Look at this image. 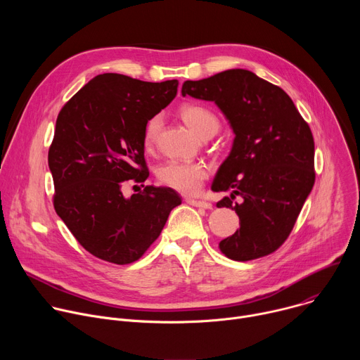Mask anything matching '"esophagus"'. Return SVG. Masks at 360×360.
Listing matches in <instances>:
<instances>
[{
    "mask_svg": "<svg viewBox=\"0 0 360 360\" xmlns=\"http://www.w3.org/2000/svg\"><path fill=\"white\" fill-rule=\"evenodd\" d=\"M185 200H186V203L192 205V207L203 208V210H212V203H211V202H207V200H199V199H192V198H186Z\"/></svg>",
    "mask_w": 360,
    "mask_h": 360,
    "instance_id": "obj_1",
    "label": "esophagus"
}]
</instances>
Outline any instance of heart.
I'll list each match as a JSON object with an SVG mask.
<instances>
[{"label":"heart","mask_w":360,"mask_h":360,"mask_svg":"<svg viewBox=\"0 0 360 360\" xmlns=\"http://www.w3.org/2000/svg\"><path fill=\"white\" fill-rule=\"evenodd\" d=\"M179 115L184 122L200 138L210 134H217L219 129L218 117L208 108L196 104H185L179 108ZM162 127V117H152L143 129V146L150 149L155 145L160 131ZM158 179L184 193V195H195L202 188L205 179L208 178V168L200 162H185V161H168L161 165L157 171Z\"/></svg>","instance_id":"obj_1"}]
</instances>
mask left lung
Listing matches in <instances>:
<instances>
[{
    "mask_svg": "<svg viewBox=\"0 0 360 360\" xmlns=\"http://www.w3.org/2000/svg\"><path fill=\"white\" fill-rule=\"evenodd\" d=\"M182 95L212 101L235 134L212 191L231 196L240 228L219 242L232 261H252L275 252L289 236L315 184V142L290 96L248 70H228L185 81ZM236 195L239 202H233Z\"/></svg>",
    "mask_w": 360,
    "mask_h": 360,
    "instance_id": "1",
    "label": "left lung"
}]
</instances>
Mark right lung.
<instances>
[{
  "mask_svg": "<svg viewBox=\"0 0 360 360\" xmlns=\"http://www.w3.org/2000/svg\"><path fill=\"white\" fill-rule=\"evenodd\" d=\"M176 91V79L146 82L101 74L58 114L48 150L54 208L75 239L102 261H138L181 205V196L167 186H145L129 198L122 193L127 182L146 181L145 125Z\"/></svg>",
  "mask_w": 360,
  "mask_h": 360,
  "instance_id": "obj_1",
  "label": "right lung"
}]
</instances>
